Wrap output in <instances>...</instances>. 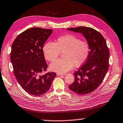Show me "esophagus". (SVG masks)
Returning <instances> with one entry per match:
<instances>
[{
    "mask_svg": "<svg viewBox=\"0 0 123 123\" xmlns=\"http://www.w3.org/2000/svg\"><path fill=\"white\" fill-rule=\"evenodd\" d=\"M57 75H65V74H62V73H57Z\"/></svg>",
    "mask_w": 123,
    "mask_h": 123,
    "instance_id": "esophagus-1",
    "label": "esophagus"
}]
</instances>
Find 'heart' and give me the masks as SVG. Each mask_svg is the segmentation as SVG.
<instances>
[{
    "label": "heart",
    "instance_id": "1",
    "mask_svg": "<svg viewBox=\"0 0 123 123\" xmlns=\"http://www.w3.org/2000/svg\"><path fill=\"white\" fill-rule=\"evenodd\" d=\"M89 44L86 41L81 40L73 34H66L59 37L55 43L48 42L44 45L43 51L45 58L52 62L62 52L63 58L57 59L50 65L54 72L64 74L75 67L82 66L89 55Z\"/></svg>",
    "mask_w": 123,
    "mask_h": 123
}]
</instances>
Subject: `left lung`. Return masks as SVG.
<instances>
[{"label": "left lung", "mask_w": 123, "mask_h": 123, "mask_svg": "<svg viewBox=\"0 0 123 123\" xmlns=\"http://www.w3.org/2000/svg\"><path fill=\"white\" fill-rule=\"evenodd\" d=\"M67 30L82 33L90 49L84 64L74 73V81L69 88L76 94H89L100 86L106 76L109 68V49L101 34L91 27L79 26Z\"/></svg>", "instance_id": "left-lung-1"}]
</instances>
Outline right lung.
Instances as JSON below:
<instances>
[{"label":"right lung","instance_id":"1","mask_svg":"<svg viewBox=\"0 0 123 123\" xmlns=\"http://www.w3.org/2000/svg\"><path fill=\"white\" fill-rule=\"evenodd\" d=\"M51 29L33 27L19 34L12 46L11 61L17 81L25 91L39 96L49 91L56 74L47 71L42 48L52 33Z\"/></svg>","mask_w":123,"mask_h":123}]
</instances>
